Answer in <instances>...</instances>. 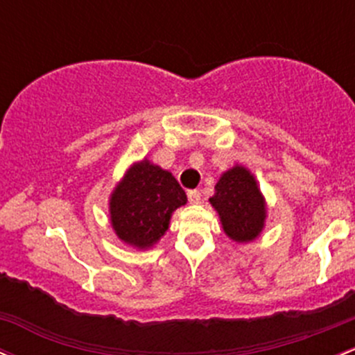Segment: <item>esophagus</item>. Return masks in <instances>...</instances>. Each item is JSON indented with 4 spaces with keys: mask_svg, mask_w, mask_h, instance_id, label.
Masks as SVG:
<instances>
[{
    "mask_svg": "<svg viewBox=\"0 0 355 355\" xmlns=\"http://www.w3.org/2000/svg\"><path fill=\"white\" fill-rule=\"evenodd\" d=\"M187 197H189V202L192 205L200 204V192H198V190H190V192L187 193Z\"/></svg>",
    "mask_w": 355,
    "mask_h": 355,
    "instance_id": "1",
    "label": "esophagus"
}]
</instances>
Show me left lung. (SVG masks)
I'll list each match as a JSON object with an SVG mask.
<instances>
[{
  "instance_id": "left-lung-1",
  "label": "left lung",
  "mask_w": 355,
  "mask_h": 355,
  "mask_svg": "<svg viewBox=\"0 0 355 355\" xmlns=\"http://www.w3.org/2000/svg\"><path fill=\"white\" fill-rule=\"evenodd\" d=\"M209 202L219 214L229 239L248 244L261 236L268 217L266 198L256 177L244 165H234L220 175Z\"/></svg>"
}]
</instances>
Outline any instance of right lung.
<instances>
[{"mask_svg":"<svg viewBox=\"0 0 355 355\" xmlns=\"http://www.w3.org/2000/svg\"><path fill=\"white\" fill-rule=\"evenodd\" d=\"M187 196L168 170L148 158L135 162L109 196V220L121 243L146 251L165 236Z\"/></svg>","mask_w":355,"mask_h":355,"instance_id":"right-lung-1","label":"right lung"}]
</instances>
